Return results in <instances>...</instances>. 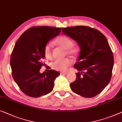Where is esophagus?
I'll use <instances>...</instances> for the list:
<instances>
[{
  "label": "esophagus",
  "mask_w": 122,
  "mask_h": 122,
  "mask_svg": "<svg viewBox=\"0 0 122 122\" xmlns=\"http://www.w3.org/2000/svg\"><path fill=\"white\" fill-rule=\"evenodd\" d=\"M61 74H63V75H66V74H68V73H67V72H61Z\"/></svg>",
  "instance_id": "obj_1"
}]
</instances>
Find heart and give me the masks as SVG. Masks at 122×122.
I'll list each match as a JSON object with an SVG mask.
<instances>
[{"label":"heart","instance_id":"obj_1","mask_svg":"<svg viewBox=\"0 0 122 122\" xmlns=\"http://www.w3.org/2000/svg\"><path fill=\"white\" fill-rule=\"evenodd\" d=\"M55 42L59 46L62 47L64 49H66L68 54H74L75 53V50L72 47L73 45V42L68 37L61 36L57 38ZM51 48H52V45L50 43H48L46 46L45 50H44V54H45V57L48 59H51L52 58ZM71 64V60L68 58H66V59L56 61L53 63L52 66L54 69L61 70V71H65Z\"/></svg>","mask_w":122,"mask_h":122}]
</instances>
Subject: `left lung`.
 I'll list each match as a JSON object with an SVG mask.
<instances>
[{
	"mask_svg": "<svg viewBox=\"0 0 122 122\" xmlns=\"http://www.w3.org/2000/svg\"><path fill=\"white\" fill-rule=\"evenodd\" d=\"M62 32L80 48L74 65L78 73L70 84L71 90L84 97H93L108 85L112 76L114 58L108 41L100 31L87 26L64 27Z\"/></svg>",
	"mask_w": 122,
	"mask_h": 122,
	"instance_id": "left-lung-1",
	"label": "left lung"
}]
</instances>
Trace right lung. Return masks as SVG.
<instances>
[{"label": "right lung", "instance_id": "obj_1", "mask_svg": "<svg viewBox=\"0 0 122 122\" xmlns=\"http://www.w3.org/2000/svg\"><path fill=\"white\" fill-rule=\"evenodd\" d=\"M61 29L49 26L32 27L23 33L16 42L10 58L14 80L25 94L39 97L53 90L54 80L60 74L49 70L41 73L44 65L45 46L59 35Z\"/></svg>", "mask_w": 122, "mask_h": 122}]
</instances>
